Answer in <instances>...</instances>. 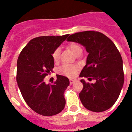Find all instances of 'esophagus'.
I'll return each instance as SVG.
<instances>
[{"label":"esophagus","instance_id":"34e87169","mask_svg":"<svg viewBox=\"0 0 132 132\" xmlns=\"http://www.w3.org/2000/svg\"><path fill=\"white\" fill-rule=\"evenodd\" d=\"M70 84H73V83L75 82V80H74V79H70Z\"/></svg>","mask_w":132,"mask_h":132}]
</instances>
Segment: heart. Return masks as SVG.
Returning a JSON list of instances; mask_svg holds the SVG:
<instances>
[{
	"label": "heart",
	"mask_w": 132,
	"mask_h": 132,
	"mask_svg": "<svg viewBox=\"0 0 132 132\" xmlns=\"http://www.w3.org/2000/svg\"><path fill=\"white\" fill-rule=\"evenodd\" d=\"M67 48H69L75 55H76L79 51H82V48L81 47V46H79L77 43H75V42L69 43L67 45ZM60 56V48H56L51 53V57L55 62H57L59 60ZM77 70H78V67L74 66V65H63L59 69V73L71 77H74L76 75Z\"/></svg>",
	"instance_id": "1"
}]
</instances>
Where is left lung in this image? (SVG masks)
I'll return each instance as SVG.
<instances>
[{"label":"left lung","instance_id":"left-lung-1","mask_svg":"<svg viewBox=\"0 0 132 132\" xmlns=\"http://www.w3.org/2000/svg\"><path fill=\"white\" fill-rule=\"evenodd\" d=\"M68 42L81 44L88 53L79 77L94 79L84 85L79 98L88 110L101 112L110 108L119 98L124 83L123 60L114 42L102 33L86 31L70 35Z\"/></svg>","mask_w":132,"mask_h":132}]
</instances>
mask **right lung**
Wrapping results in <instances>:
<instances>
[{"mask_svg":"<svg viewBox=\"0 0 132 132\" xmlns=\"http://www.w3.org/2000/svg\"><path fill=\"white\" fill-rule=\"evenodd\" d=\"M68 36L34 38L18 58L16 81L22 96L33 110L42 116L59 114L66 105L64 93L69 86V79L59 75L53 84H46L44 79L54 67L51 53Z\"/></svg>","mask_w":132,"mask_h":132,"instance_id":"1","label":"right lung"}]
</instances>
